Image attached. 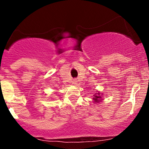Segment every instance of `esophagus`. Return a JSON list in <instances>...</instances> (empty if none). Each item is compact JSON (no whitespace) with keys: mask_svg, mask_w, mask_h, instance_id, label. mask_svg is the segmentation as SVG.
Instances as JSON below:
<instances>
[{"mask_svg":"<svg viewBox=\"0 0 149 149\" xmlns=\"http://www.w3.org/2000/svg\"><path fill=\"white\" fill-rule=\"evenodd\" d=\"M73 84H74V85L77 84V80L76 79H74L73 80Z\"/></svg>","mask_w":149,"mask_h":149,"instance_id":"34e87169","label":"esophagus"}]
</instances>
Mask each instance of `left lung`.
Masks as SVG:
<instances>
[{
	"label": "left lung",
	"instance_id": "8db88e82",
	"mask_svg": "<svg viewBox=\"0 0 149 149\" xmlns=\"http://www.w3.org/2000/svg\"><path fill=\"white\" fill-rule=\"evenodd\" d=\"M101 98H102V97H101V96H100V92H99V93H97V95H95V97H94V100H95V102H98L100 100Z\"/></svg>",
	"mask_w": 149,
	"mask_h": 149
}]
</instances>
